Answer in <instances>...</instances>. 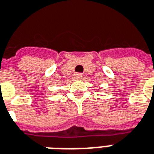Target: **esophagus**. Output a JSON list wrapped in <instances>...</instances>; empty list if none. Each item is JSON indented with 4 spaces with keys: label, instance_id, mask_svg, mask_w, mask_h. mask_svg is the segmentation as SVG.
<instances>
[{
    "label": "esophagus",
    "instance_id": "1",
    "mask_svg": "<svg viewBox=\"0 0 154 154\" xmlns=\"http://www.w3.org/2000/svg\"><path fill=\"white\" fill-rule=\"evenodd\" d=\"M74 77H75L76 79H82L83 77V75L82 73H75Z\"/></svg>",
    "mask_w": 154,
    "mask_h": 154
}]
</instances>
